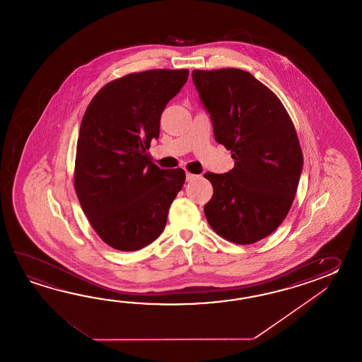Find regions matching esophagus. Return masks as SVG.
Listing matches in <instances>:
<instances>
[{
    "label": "esophagus",
    "mask_w": 362,
    "mask_h": 362,
    "mask_svg": "<svg viewBox=\"0 0 362 362\" xmlns=\"http://www.w3.org/2000/svg\"><path fill=\"white\" fill-rule=\"evenodd\" d=\"M198 176L197 175H192L190 172H186V181H192L194 178H197Z\"/></svg>",
    "instance_id": "esophagus-1"
}]
</instances>
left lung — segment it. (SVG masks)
<instances>
[{
	"label": "left lung",
	"mask_w": 362,
	"mask_h": 362,
	"mask_svg": "<svg viewBox=\"0 0 362 362\" xmlns=\"http://www.w3.org/2000/svg\"><path fill=\"white\" fill-rule=\"evenodd\" d=\"M215 139L230 150L234 168L208 172L214 195L204 206L209 226L237 245L268 237L285 220L303 170L293 122L277 95L238 69L192 71Z\"/></svg>",
	"instance_id": "1"
}]
</instances>
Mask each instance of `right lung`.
<instances>
[{
  "instance_id": "add662e5",
  "label": "right lung",
  "mask_w": 362,
  "mask_h": 362,
  "mask_svg": "<svg viewBox=\"0 0 362 362\" xmlns=\"http://www.w3.org/2000/svg\"><path fill=\"white\" fill-rule=\"evenodd\" d=\"M189 69H148L105 85L85 111L77 139L75 190L108 246L137 251L158 238L185 170H160L147 153L160 116Z\"/></svg>"
}]
</instances>
